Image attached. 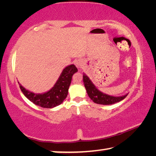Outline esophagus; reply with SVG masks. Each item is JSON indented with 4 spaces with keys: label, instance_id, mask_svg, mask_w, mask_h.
I'll list each match as a JSON object with an SVG mask.
<instances>
[{
    "label": "esophagus",
    "instance_id": "obj_1",
    "mask_svg": "<svg viewBox=\"0 0 156 156\" xmlns=\"http://www.w3.org/2000/svg\"><path fill=\"white\" fill-rule=\"evenodd\" d=\"M76 66L77 67V68L80 69L82 67V66H83V62H82L80 60H77V61L76 62Z\"/></svg>",
    "mask_w": 156,
    "mask_h": 156
}]
</instances>
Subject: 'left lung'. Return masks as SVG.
I'll return each mask as SVG.
<instances>
[{"label":"left lung","mask_w":156,"mask_h":156,"mask_svg":"<svg viewBox=\"0 0 156 156\" xmlns=\"http://www.w3.org/2000/svg\"><path fill=\"white\" fill-rule=\"evenodd\" d=\"M83 83L84 87L86 89L87 93L89 97L93 100L95 103L100 105H112L118 102L125 99L128 94H126L122 96H112L101 92L97 89L94 84L92 83L89 78L85 73H83Z\"/></svg>","instance_id":"8db88e82"}]
</instances>
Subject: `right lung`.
Segmentation results:
<instances>
[{
    "instance_id": "1",
    "label": "right lung",
    "mask_w": 156,
    "mask_h": 156,
    "mask_svg": "<svg viewBox=\"0 0 156 156\" xmlns=\"http://www.w3.org/2000/svg\"><path fill=\"white\" fill-rule=\"evenodd\" d=\"M78 72V69L72 64L68 65L60 73L54 87L49 91L42 94H35L26 89L19 84L21 91L25 97L34 104L43 108H54L58 106L64 101L68 94L73 75Z\"/></svg>"
}]
</instances>
